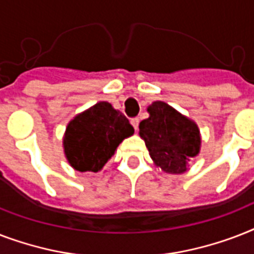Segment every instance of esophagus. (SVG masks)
I'll use <instances>...</instances> for the list:
<instances>
[{
	"instance_id": "obj_1",
	"label": "esophagus",
	"mask_w": 254,
	"mask_h": 254,
	"mask_svg": "<svg viewBox=\"0 0 254 254\" xmlns=\"http://www.w3.org/2000/svg\"><path fill=\"white\" fill-rule=\"evenodd\" d=\"M131 125H133V127H134V130H137L138 129V124H139V120L135 117V119H131Z\"/></svg>"
}]
</instances>
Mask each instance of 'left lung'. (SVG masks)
Here are the masks:
<instances>
[{"label": "left lung", "instance_id": "1", "mask_svg": "<svg viewBox=\"0 0 254 254\" xmlns=\"http://www.w3.org/2000/svg\"><path fill=\"white\" fill-rule=\"evenodd\" d=\"M147 112L150 116L139 123V135L151 159L169 174L187 171L190 159L200 150L197 125L163 101H154Z\"/></svg>", "mask_w": 254, "mask_h": 254}]
</instances>
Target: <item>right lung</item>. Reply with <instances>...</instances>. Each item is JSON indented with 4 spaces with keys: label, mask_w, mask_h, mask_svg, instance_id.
I'll return each instance as SVG.
<instances>
[{
    "label": "right lung",
    "mask_w": 254,
    "mask_h": 254,
    "mask_svg": "<svg viewBox=\"0 0 254 254\" xmlns=\"http://www.w3.org/2000/svg\"><path fill=\"white\" fill-rule=\"evenodd\" d=\"M134 129L129 120L107 101H100L69 121L63 146L68 163L77 171L97 173Z\"/></svg>",
    "instance_id": "1"
}]
</instances>
